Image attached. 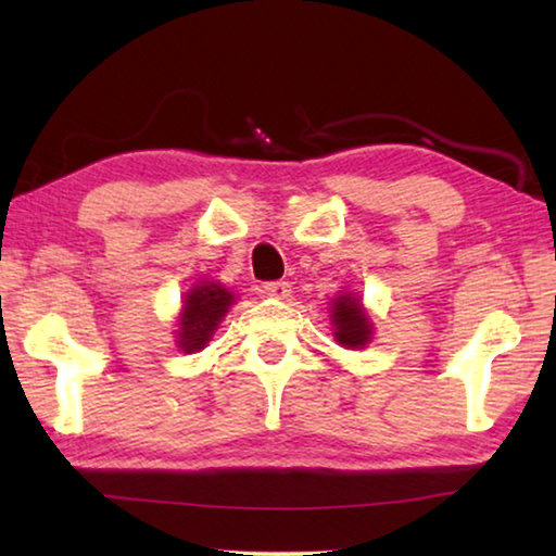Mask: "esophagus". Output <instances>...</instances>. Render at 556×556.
Masks as SVG:
<instances>
[{
  "label": "esophagus",
  "mask_w": 556,
  "mask_h": 556,
  "mask_svg": "<svg viewBox=\"0 0 556 556\" xmlns=\"http://www.w3.org/2000/svg\"><path fill=\"white\" fill-rule=\"evenodd\" d=\"M262 289H265L267 296H275V299H289V294H291L289 281H267Z\"/></svg>",
  "instance_id": "34e87169"
}]
</instances>
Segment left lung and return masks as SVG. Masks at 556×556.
<instances>
[{"label":"left lung","mask_w":556,"mask_h":556,"mask_svg":"<svg viewBox=\"0 0 556 556\" xmlns=\"http://www.w3.org/2000/svg\"><path fill=\"white\" fill-rule=\"evenodd\" d=\"M331 321L336 326V341L345 348H365L370 343L372 324L365 314L361 299L353 294H338L333 299Z\"/></svg>","instance_id":"8db88e82"}]
</instances>
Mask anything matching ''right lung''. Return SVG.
I'll list each match as a JSON object with an SVG mask.
<instances>
[{
  "mask_svg": "<svg viewBox=\"0 0 556 556\" xmlns=\"http://www.w3.org/2000/svg\"><path fill=\"white\" fill-rule=\"evenodd\" d=\"M232 301V291L215 281H201L188 291L181 314H178V348L184 353H199L205 348Z\"/></svg>",
  "mask_w": 556,
  "mask_h": 556,
  "instance_id": "1",
  "label": "right lung"
}]
</instances>
